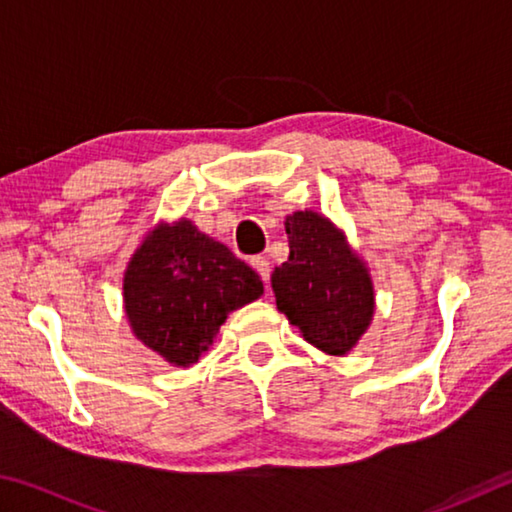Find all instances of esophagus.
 <instances>
[{"label": "esophagus", "mask_w": 512, "mask_h": 512, "mask_svg": "<svg viewBox=\"0 0 512 512\" xmlns=\"http://www.w3.org/2000/svg\"><path fill=\"white\" fill-rule=\"evenodd\" d=\"M250 264H253V268L259 273V277H262L264 282H268V277H271V264H268V259L262 257V255H257V257L250 259Z\"/></svg>", "instance_id": "esophagus-1"}]
</instances>
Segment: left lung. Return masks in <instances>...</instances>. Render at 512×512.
I'll return each instance as SVG.
<instances>
[{"mask_svg":"<svg viewBox=\"0 0 512 512\" xmlns=\"http://www.w3.org/2000/svg\"><path fill=\"white\" fill-rule=\"evenodd\" d=\"M284 228L289 259L271 275L277 309L305 341L341 357L359 343L375 311L368 268L323 214L293 212Z\"/></svg>","mask_w":512,"mask_h":512,"instance_id":"1","label":"left lung"}]
</instances>
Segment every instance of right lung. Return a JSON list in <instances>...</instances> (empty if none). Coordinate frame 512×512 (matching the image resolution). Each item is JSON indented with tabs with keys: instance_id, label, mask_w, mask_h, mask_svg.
Returning <instances> with one entry per match:
<instances>
[{
	"instance_id": "1",
	"label": "right lung",
	"mask_w": 512,
	"mask_h": 512,
	"mask_svg": "<svg viewBox=\"0 0 512 512\" xmlns=\"http://www.w3.org/2000/svg\"><path fill=\"white\" fill-rule=\"evenodd\" d=\"M262 293L253 268L187 219L155 225L124 273V309L133 334L183 368L210 348L230 311Z\"/></svg>"
}]
</instances>
